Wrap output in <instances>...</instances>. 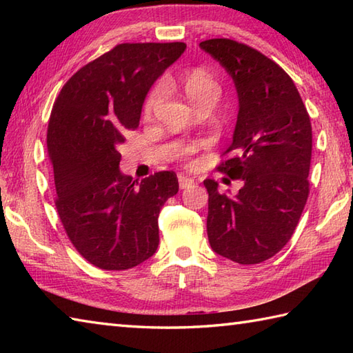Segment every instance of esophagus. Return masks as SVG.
Wrapping results in <instances>:
<instances>
[{"instance_id":"1","label":"esophagus","mask_w":353,"mask_h":353,"mask_svg":"<svg viewBox=\"0 0 353 353\" xmlns=\"http://www.w3.org/2000/svg\"><path fill=\"white\" fill-rule=\"evenodd\" d=\"M192 185H194V179H191L188 176H183V174L179 176V186H181V190L190 188V186H192Z\"/></svg>"}]
</instances>
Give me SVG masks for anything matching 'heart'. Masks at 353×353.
I'll return each instance as SVG.
<instances>
[{"label": "heart", "mask_w": 353, "mask_h": 353, "mask_svg": "<svg viewBox=\"0 0 353 353\" xmlns=\"http://www.w3.org/2000/svg\"><path fill=\"white\" fill-rule=\"evenodd\" d=\"M183 91L188 95V99L191 103H197L200 100H206V99H214L216 100L220 95V86L216 81L209 76L205 71H191L188 76L183 79ZM165 94V85L163 83H157L150 94L147 95L145 103H144V114L145 115H152L153 110L157 108V104L161 103ZM194 152V147H186L183 148L181 154L182 156H188Z\"/></svg>", "instance_id": "heart-1"}]
</instances>
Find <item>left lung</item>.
Here are the masks:
<instances>
[{"label": "left lung", "instance_id": "1", "mask_svg": "<svg viewBox=\"0 0 353 353\" xmlns=\"http://www.w3.org/2000/svg\"><path fill=\"white\" fill-rule=\"evenodd\" d=\"M200 48L230 74L239 101L234 141L216 170L241 179L243 188L229 197L203 182L209 244L238 264H259L290 241L308 200L310 115L294 81L258 50L224 37Z\"/></svg>", "mask_w": 353, "mask_h": 353}]
</instances>
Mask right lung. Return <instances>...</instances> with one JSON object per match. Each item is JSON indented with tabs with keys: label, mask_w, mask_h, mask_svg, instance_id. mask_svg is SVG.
Wrapping results in <instances>:
<instances>
[{
	"label": "right lung",
	"mask_w": 353,
	"mask_h": 353,
	"mask_svg": "<svg viewBox=\"0 0 353 353\" xmlns=\"http://www.w3.org/2000/svg\"><path fill=\"white\" fill-rule=\"evenodd\" d=\"M186 48L183 42L119 43L63 85L47 130L56 209L76 250L101 270H129L159 245L157 216L179 191L176 172L133 181L119 171L125 130L139 125L156 79Z\"/></svg>",
	"instance_id": "obj_1"
}]
</instances>
